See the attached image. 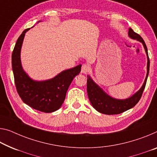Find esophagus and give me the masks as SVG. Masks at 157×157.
<instances>
[{
  "mask_svg": "<svg viewBox=\"0 0 157 157\" xmlns=\"http://www.w3.org/2000/svg\"><path fill=\"white\" fill-rule=\"evenodd\" d=\"M90 67L89 66L88 64H83L82 65V67H81V72L83 74H88L89 71H90Z\"/></svg>",
  "mask_w": 157,
  "mask_h": 157,
  "instance_id": "obj_1",
  "label": "esophagus"
}]
</instances>
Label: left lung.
I'll list each match as a JSON object with an SVG mask.
<instances>
[{
  "label": "left lung",
  "mask_w": 157,
  "mask_h": 157,
  "mask_svg": "<svg viewBox=\"0 0 157 157\" xmlns=\"http://www.w3.org/2000/svg\"><path fill=\"white\" fill-rule=\"evenodd\" d=\"M128 34L131 38L139 40L143 43L144 49H145L147 55V73L145 81H144L142 88L134 95L126 100H116V99L108 96L105 92H103L102 89H100L94 83L90 76H87V93H88L89 100L93 107L98 112L102 113V114L108 115L119 114L133 107L140 100L144 89L145 88L149 70V59L147 48L146 44L143 38L138 33L135 32L131 28L129 29Z\"/></svg>",
  "instance_id": "left-lung-1"
}]
</instances>
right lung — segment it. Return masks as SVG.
<instances>
[{
	"instance_id": "1",
	"label": "right lung",
	"mask_w": 157,
	"mask_h": 157,
	"mask_svg": "<svg viewBox=\"0 0 157 157\" xmlns=\"http://www.w3.org/2000/svg\"><path fill=\"white\" fill-rule=\"evenodd\" d=\"M23 31L17 40L12 54V67L17 91L21 100L40 112L50 113L59 109L66 97L67 91L74 77L80 73L81 65L67 69L55 78L45 81H34L21 68L20 50L25 33Z\"/></svg>"
}]
</instances>
